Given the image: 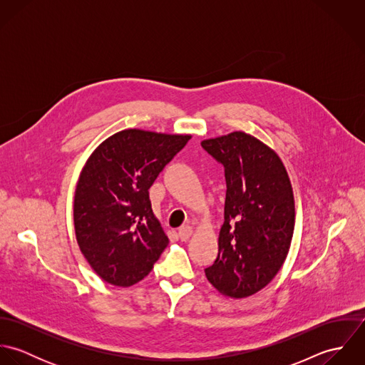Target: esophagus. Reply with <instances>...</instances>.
Instances as JSON below:
<instances>
[{
    "label": "esophagus",
    "mask_w": 365,
    "mask_h": 365,
    "mask_svg": "<svg viewBox=\"0 0 365 365\" xmlns=\"http://www.w3.org/2000/svg\"><path fill=\"white\" fill-rule=\"evenodd\" d=\"M192 235V227L185 225V226H181L180 230H178V237L181 239V242H187Z\"/></svg>",
    "instance_id": "34e87169"
}]
</instances>
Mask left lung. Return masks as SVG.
<instances>
[{
	"instance_id": "obj_1",
	"label": "left lung",
	"mask_w": 365,
	"mask_h": 365,
	"mask_svg": "<svg viewBox=\"0 0 365 365\" xmlns=\"http://www.w3.org/2000/svg\"><path fill=\"white\" fill-rule=\"evenodd\" d=\"M201 146L223 164L226 178L219 252L205 275L220 294L246 298L269 284L288 256L292 185L278 155L252 135L232 132Z\"/></svg>"
}]
</instances>
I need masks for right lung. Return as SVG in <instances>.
Here are the masks:
<instances>
[{"mask_svg": "<svg viewBox=\"0 0 365 365\" xmlns=\"http://www.w3.org/2000/svg\"><path fill=\"white\" fill-rule=\"evenodd\" d=\"M191 139L142 129L120 130L87 160L74 194L78 247L105 282L142 281L168 245L149 188Z\"/></svg>", "mask_w": 365, "mask_h": 365, "instance_id": "add662e5", "label": "right lung"}]
</instances>
